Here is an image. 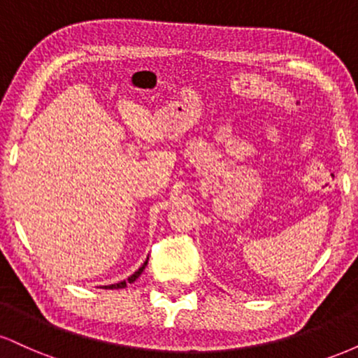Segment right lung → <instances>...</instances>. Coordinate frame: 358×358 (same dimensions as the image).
I'll use <instances>...</instances> for the list:
<instances>
[{
  "mask_svg": "<svg viewBox=\"0 0 358 358\" xmlns=\"http://www.w3.org/2000/svg\"><path fill=\"white\" fill-rule=\"evenodd\" d=\"M146 264H148V261H145V264H143V266H141V268H139V269L136 271V273H134V274H131V276H129V278H127V279H126V281L116 282V285H109V286H104V287H106V289H121V287H126V285H127V282H134V281H136V279H138L139 276H141L143 269H145V268H146Z\"/></svg>",
  "mask_w": 358,
  "mask_h": 358,
  "instance_id": "right-lung-1",
  "label": "right lung"
}]
</instances>
